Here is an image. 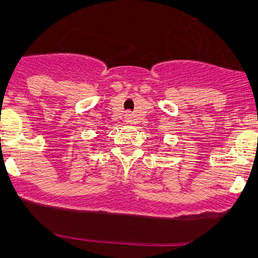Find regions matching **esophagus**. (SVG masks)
<instances>
[{
    "instance_id": "34e87169",
    "label": "esophagus",
    "mask_w": 258,
    "mask_h": 258,
    "mask_svg": "<svg viewBox=\"0 0 258 258\" xmlns=\"http://www.w3.org/2000/svg\"><path fill=\"white\" fill-rule=\"evenodd\" d=\"M130 119H132V114H130V112H126V114H125V121L130 122Z\"/></svg>"
}]
</instances>
